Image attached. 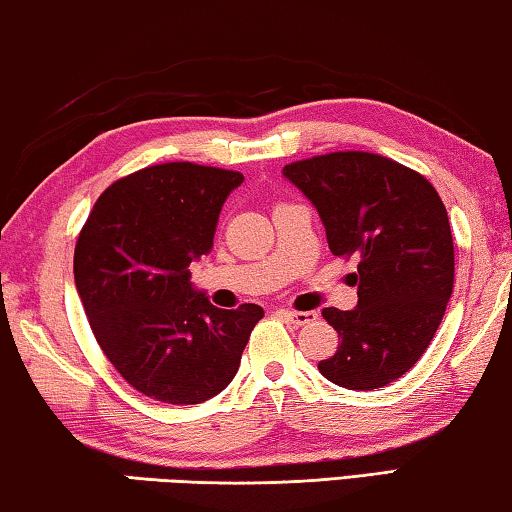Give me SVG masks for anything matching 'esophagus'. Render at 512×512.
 <instances>
[{"instance_id": "1", "label": "esophagus", "mask_w": 512, "mask_h": 512, "mask_svg": "<svg viewBox=\"0 0 512 512\" xmlns=\"http://www.w3.org/2000/svg\"><path fill=\"white\" fill-rule=\"evenodd\" d=\"M280 314L282 316H287V319L291 321V323H296V326H305V323H312V321H316V312H312V310H307V312H298V310H280Z\"/></svg>"}]
</instances>
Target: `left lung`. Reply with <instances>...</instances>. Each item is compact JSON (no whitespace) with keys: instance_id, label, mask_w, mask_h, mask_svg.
<instances>
[{"instance_id":"1","label":"left lung","mask_w":512,"mask_h":512,"mask_svg":"<svg viewBox=\"0 0 512 512\" xmlns=\"http://www.w3.org/2000/svg\"><path fill=\"white\" fill-rule=\"evenodd\" d=\"M319 212L330 253L358 259V307H323L342 342L319 362L330 383L378 389L424 355L453 291V237L435 186L373 152L346 150L287 164Z\"/></svg>"}]
</instances>
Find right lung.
I'll use <instances>...</instances> for the list:
<instances>
[{"label": "right lung", "mask_w": 512, "mask_h": 512, "mask_svg": "<svg viewBox=\"0 0 512 512\" xmlns=\"http://www.w3.org/2000/svg\"><path fill=\"white\" fill-rule=\"evenodd\" d=\"M237 170L168 161L97 198L75 246V285L97 344L136 392L196 405L230 385L264 310H218L189 264L214 246Z\"/></svg>", "instance_id": "right-lung-1"}]
</instances>
